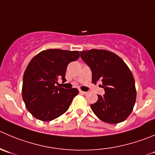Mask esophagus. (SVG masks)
Listing matches in <instances>:
<instances>
[{"instance_id": "esophagus-1", "label": "esophagus", "mask_w": 155, "mask_h": 155, "mask_svg": "<svg viewBox=\"0 0 155 155\" xmlns=\"http://www.w3.org/2000/svg\"><path fill=\"white\" fill-rule=\"evenodd\" d=\"M79 93H80V94H86L87 93V91H82V90H79Z\"/></svg>"}]
</instances>
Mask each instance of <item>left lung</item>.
<instances>
[{"instance_id": "left-lung-1", "label": "left lung", "mask_w": 155, "mask_h": 155, "mask_svg": "<svg viewBox=\"0 0 155 155\" xmlns=\"http://www.w3.org/2000/svg\"><path fill=\"white\" fill-rule=\"evenodd\" d=\"M81 58L92 72V83L101 81L104 95L97 94L91 104L101 120L111 124L125 120L132 113L136 100L134 77L118 55L107 50L91 49L80 51Z\"/></svg>"}]
</instances>
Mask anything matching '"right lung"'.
<instances>
[{
	"instance_id": "1",
	"label": "right lung",
	"mask_w": 155,
	"mask_h": 155,
	"mask_svg": "<svg viewBox=\"0 0 155 155\" xmlns=\"http://www.w3.org/2000/svg\"><path fill=\"white\" fill-rule=\"evenodd\" d=\"M77 51L48 49L34 57L23 75L22 96L27 110L41 121H51L70 107L77 88L57 86L58 78L65 82L67 66L79 59Z\"/></svg>"
}]
</instances>
